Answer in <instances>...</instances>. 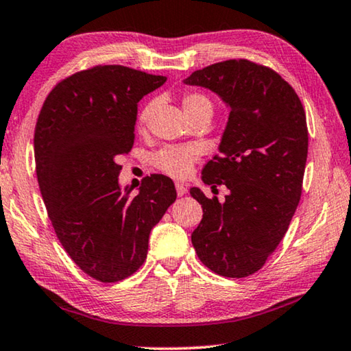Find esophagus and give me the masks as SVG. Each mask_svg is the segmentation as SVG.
Listing matches in <instances>:
<instances>
[{
    "instance_id": "obj_1",
    "label": "esophagus",
    "mask_w": 351,
    "mask_h": 351,
    "mask_svg": "<svg viewBox=\"0 0 351 351\" xmlns=\"http://www.w3.org/2000/svg\"><path fill=\"white\" fill-rule=\"evenodd\" d=\"M176 190L179 196H183V194H186V186L183 185V183H176Z\"/></svg>"
}]
</instances>
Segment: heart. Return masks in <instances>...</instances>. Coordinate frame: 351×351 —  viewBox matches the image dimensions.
<instances>
[{
    "label": "heart",
    "mask_w": 351,
    "mask_h": 351,
    "mask_svg": "<svg viewBox=\"0 0 351 351\" xmlns=\"http://www.w3.org/2000/svg\"><path fill=\"white\" fill-rule=\"evenodd\" d=\"M182 108L185 114L193 119L199 112L210 111L212 112V101L208 100L201 93H194V90H188L182 95ZM154 111V104L147 101L138 114V128L144 130L147 127L150 114ZM199 155V150L193 145H169L158 150L152 157V165L163 174L174 177V179H185L190 174L194 163H196Z\"/></svg>",
    "instance_id": "obj_1"
}]
</instances>
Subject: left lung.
Here are the masks:
<instances>
[{"label":"left lung","mask_w":351,"mask_h":351,"mask_svg":"<svg viewBox=\"0 0 351 351\" xmlns=\"http://www.w3.org/2000/svg\"><path fill=\"white\" fill-rule=\"evenodd\" d=\"M186 84L202 86L230 106L219 154L204 166L202 180L226 185L224 202L199 188L202 206L191 234L197 257L224 278L258 271L289 229L298 207L307 158L304 108L281 75L247 59H229L193 72Z\"/></svg>","instance_id":"1"}]
</instances>
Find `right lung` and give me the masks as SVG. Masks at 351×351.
<instances>
[{
    "label": "right lung",
    "mask_w": 351,
    "mask_h": 351,
    "mask_svg": "<svg viewBox=\"0 0 351 351\" xmlns=\"http://www.w3.org/2000/svg\"><path fill=\"white\" fill-rule=\"evenodd\" d=\"M166 82L123 66H94L50 90L34 130L39 188L70 258L100 282L143 265L150 230L176 201L174 182L152 174L121 190L117 158L134 143L138 101Z\"/></svg>",
    "instance_id": "1"
}]
</instances>
